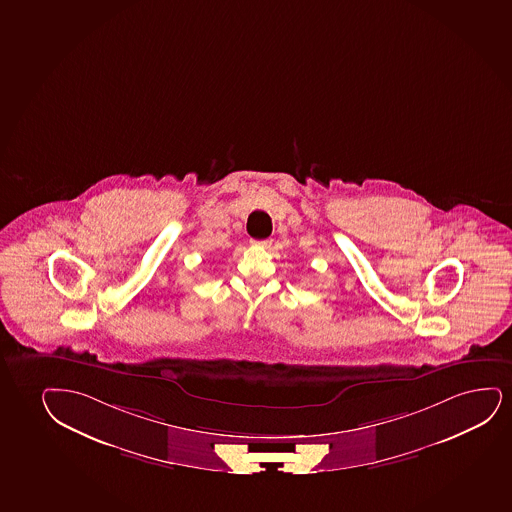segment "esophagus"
Returning <instances> with one entry per match:
<instances>
[{
	"label": "esophagus",
	"mask_w": 512,
	"mask_h": 512,
	"mask_svg": "<svg viewBox=\"0 0 512 512\" xmlns=\"http://www.w3.org/2000/svg\"><path fill=\"white\" fill-rule=\"evenodd\" d=\"M251 244L256 247H270L272 246V240H251Z\"/></svg>",
	"instance_id": "obj_1"
}]
</instances>
